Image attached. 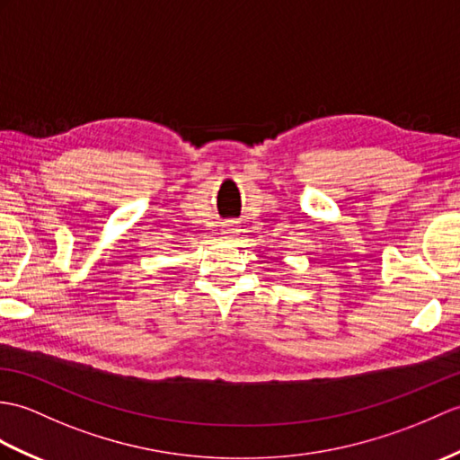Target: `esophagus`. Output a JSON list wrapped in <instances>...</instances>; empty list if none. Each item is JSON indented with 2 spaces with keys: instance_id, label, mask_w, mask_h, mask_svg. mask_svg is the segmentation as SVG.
<instances>
[{
  "instance_id": "1",
  "label": "esophagus",
  "mask_w": 460,
  "mask_h": 460,
  "mask_svg": "<svg viewBox=\"0 0 460 460\" xmlns=\"http://www.w3.org/2000/svg\"><path fill=\"white\" fill-rule=\"evenodd\" d=\"M241 229L234 226V223H227L226 227L221 229V234H223V239H229V241H233L234 237H237V233H239Z\"/></svg>"
}]
</instances>
